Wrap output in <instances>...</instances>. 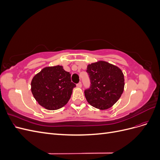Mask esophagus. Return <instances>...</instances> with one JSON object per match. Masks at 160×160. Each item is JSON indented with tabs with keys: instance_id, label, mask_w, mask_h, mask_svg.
<instances>
[{
	"instance_id": "34e87169",
	"label": "esophagus",
	"mask_w": 160,
	"mask_h": 160,
	"mask_svg": "<svg viewBox=\"0 0 160 160\" xmlns=\"http://www.w3.org/2000/svg\"><path fill=\"white\" fill-rule=\"evenodd\" d=\"M77 88H81V87H82V83H81V82H79V83L77 84Z\"/></svg>"
}]
</instances>
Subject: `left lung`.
Returning a JSON list of instances; mask_svg holds the SVG:
<instances>
[{
  "instance_id": "1",
  "label": "left lung",
  "mask_w": 160,
  "mask_h": 160,
  "mask_svg": "<svg viewBox=\"0 0 160 160\" xmlns=\"http://www.w3.org/2000/svg\"><path fill=\"white\" fill-rule=\"evenodd\" d=\"M90 88L85 90L88 102L99 109L110 108L117 102L124 89V75L117 66L99 61L88 65Z\"/></svg>"
}]
</instances>
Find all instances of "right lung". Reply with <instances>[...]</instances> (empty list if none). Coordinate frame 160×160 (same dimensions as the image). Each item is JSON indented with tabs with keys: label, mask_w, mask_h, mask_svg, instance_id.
<instances>
[{
	"label": "right lung",
	"mask_w": 160,
	"mask_h": 160,
	"mask_svg": "<svg viewBox=\"0 0 160 160\" xmlns=\"http://www.w3.org/2000/svg\"><path fill=\"white\" fill-rule=\"evenodd\" d=\"M31 92L38 103L48 110L59 109L68 102L76 87L62 66L47 67L34 76Z\"/></svg>",
	"instance_id": "right-lung-1"
}]
</instances>
